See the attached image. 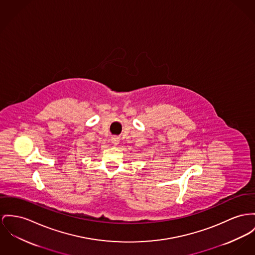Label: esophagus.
<instances>
[{
    "label": "esophagus",
    "mask_w": 255,
    "mask_h": 255,
    "mask_svg": "<svg viewBox=\"0 0 255 255\" xmlns=\"http://www.w3.org/2000/svg\"><path fill=\"white\" fill-rule=\"evenodd\" d=\"M120 138L118 136H113L111 137V143L114 145V146H117L119 144Z\"/></svg>",
    "instance_id": "34e87169"
}]
</instances>
